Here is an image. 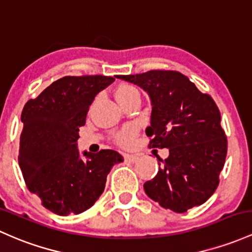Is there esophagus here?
<instances>
[{"label": "esophagus", "instance_id": "obj_1", "mask_svg": "<svg viewBox=\"0 0 252 252\" xmlns=\"http://www.w3.org/2000/svg\"><path fill=\"white\" fill-rule=\"evenodd\" d=\"M124 158H125L126 161H128V162H136L137 159L139 158L137 155H131V154H125V155H124Z\"/></svg>", "mask_w": 252, "mask_h": 252}]
</instances>
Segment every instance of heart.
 Listing matches in <instances>:
<instances>
[{
	"label": "heart",
	"instance_id": "b5f03b06",
	"mask_svg": "<svg viewBox=\"0 0 252 252\" xmlns=\"http://www.w3.org/2000/svg\"><path fill=\"white\" fill-rule=\"evenodd\" d=\"M115 98L119 103L124 104L125 102L129 101L131 98H134V97H139V91L137 90L134 86L128 85V84H121L118 88L115 89ZM137 129L132 126L124 127L121 131H119L115 136V140L119 145L121 147H128L129 144L133 140L134 136H136Z\"/></svg>",
	"mask_w": 252,
	"mask_h": 252
}]
</instances>
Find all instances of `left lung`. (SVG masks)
<instances>
[{
  "label": "left lung",
  "mask_w": 252,
  "mask_h": 252,
  "mask_svg": "<svg viewBox=\"0 0 252 252\" xmlns=\"http://www.w3.org/2000/svg\"><path fill=\"white\" fill-rule=\"evenodd\" d=\"M118 78L149 94L153 104L145 131L149 147L169 149L168 158H159L156 177L144 184L145 193L175 213L207 202L220 183L227 155V137L212 96L177 71L154 69Z\"/></svg>",
  "instance_id": "1"
}]
</instances>
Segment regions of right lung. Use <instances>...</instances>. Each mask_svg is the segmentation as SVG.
I'll list each match as a JSON object with an SVG mask.
<instances>
[{
	"label": "right lung",
	"instance_id": "1",
	"mask_svg": "<svg viewBox=\"0 0 252 252\" xmlns=\"http://www.w3.org/2000/svg\"><path fill=\"white\" fill-rule=\"evenodd\" d=\"M114 80L105 75H67L24 107L19 166L29 191L54 214H80L93 207L112 167L124 161L112 149L85 151L83 159L77 149L78 132L94 96Z\"/></svg>",
	"mask_w": 252,
	"mask_h": 252
}]
</instances>
